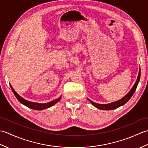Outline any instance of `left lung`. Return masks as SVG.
<instances>
[{
    "label": "left lung",
    "instance_id": "left-lung-1",
    "mask_svg": "<svg viewBox=\"0 0 148 148\" xmlns=\"http://www.w3.org/2000/svg\"><path fill=\"white\" fill-rule=\"evenodd\" d=\"M140 77V70H139V75H138L137 81H136V83H135V84L134 85V86L132 87V88L130 90V92H128L127 95L123 97V98H122L121 99L118 100V101L112 102L111 103H108V104H99V103H97L93 102L92 101V100L88 99L89 101L92 103V104L95 106V108H98L99 109H101V110H112V109L118 108H119V107L124 105L125 103L127 102L128 100H130L132 96L134 95L135 91H136V90L137 88L138 83H139V82Z\"/></svg>",
    "mask_w": 148,
    "mask_h": 148
}]
</instances>
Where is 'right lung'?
<instances>
[{"label": "right lung", "mask_w": 148, "mask_h": 148, "mask_svg": "<svg viewBox=\"0 0 148 148\" xmlns=\"http://www.w3.org/2000/svg\"><path fill=\"white\" fill-rule=\"evenodd\" d=\"M10 86H11V88L12 91V92H13V93H14V95H15L16 97V99L19 100V102H20L21 103H23V105L28 107V108H31L32 109L42 110L45 109L49 108H50V107H51L54 104H55L56 102H58L59 100L61 99V97H59V98H58L57 99L53 100V101H51V102H48V103H36V102H32L28 101V100L22 98V97H21L16 92H15L14 90L12 88V87L11 86V84H10Z\"/></svg>", "instance_id": "1"}]
</instances>
